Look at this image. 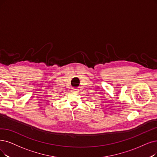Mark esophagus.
I'll use <instances>...</instances> for the list:
<instances>
[{
  "label": "esophagus",
  "instance_id": "1",
  "mask_svg": "<svg viewBox=\"0 0 157 157\" xmlns=\"http://www.w3.org/2000/svg\"><path fill=\"white\" fill-rule=\"evenodd\" d=\"M78 89H76V88H73L71 90V91L73 92V93H78Z\"/></svg>",
  "mask_w": 157,
  "mask_h": 157
}]
</instances>
